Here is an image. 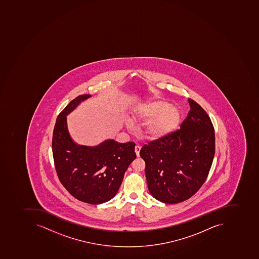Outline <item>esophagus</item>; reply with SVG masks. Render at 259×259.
<instances>
[{
  "instance_id": "1",
  "label": "esophagus",
  "mask_w": 259,
  "mask_h": 259,
  "mask_svg": "<svg viewBox=\"0 0 259 259\" xmlns=\"http://www.w3.org/2000/svg\"><path fill=\"white\" fill-rule=\"evenodd\" d=\"M140 149H141V147H140V146L136 145V147H135V152H136L137 157L140 156Z\"/></svg>"
}]
</instances>
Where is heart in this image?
<instances>
[{"instance_id": "b5f03b06", "label": "heart", "mask_w": 259, "mask_h": 259, "mask_svg": "<svg viewBox=\"0 0 259 259\" xmlns=\"http://www.w3.org/2000/svg\"><path fill=\"white\" fill-rule=\"evenodd\" d=\"M135 120L147 123L145 135L150 140H162L174 134L180 127L182 115L174 106L159 100L149 101L139 106Z\"/></svg>"}]
</instances>
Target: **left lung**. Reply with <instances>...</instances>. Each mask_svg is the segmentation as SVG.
<instances>
[{
  "label": "left lung",
  "mask_w": 259,
  "mask_h": 259,
  "mask_svg": "<svg viewBox=\"0 0 259 259\" xmlns=\"http://www.w3.org/2000/svg\"><path fill=\"white\" fill-rule=\"evenodd\" d=\"M180 129L167 138L143 146L150 193L164 203L183 202L206 181L215 153V134L206 111L192 99Z\"/></svg>",
  "instance_id": "1"
}]
</instances>
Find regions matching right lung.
I'll return each instance as SVG.
<instances>
[{
    "instance_id": "obj_1",
    "label": "right lung",
    "mask_w": 259,
    "mask_h": 259,
    "mask_svg": "<svg viewBox=\"0 0 259 259\" xmlns=\"http://www.w3.org/2000/svg\"><path fill=\"white\" fill-rule=\"evenodd\" d=\"M90 97L79 96L59 114L52 148L61 184L78 200L96 205L108 202L116 195L125 171L136 158V144L109 140L97 147H86L72 141L67 128L66 115Z\"/></svg>"
}]
</instances>
